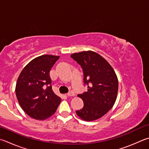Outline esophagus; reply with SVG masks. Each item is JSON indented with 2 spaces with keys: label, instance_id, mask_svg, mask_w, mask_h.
I'll list each match as a JSON object with an SVG mask.
<instances>
[{
  "label": "esophagus",
  "instance_id": "1",
  "mask_svg": "<svg viewBox=\"0 0 149 149\" xmlns=\"http://www.w3.org/2000/svg\"><path fill=\"white\" fill-rule=\"evenodd\" d=\"M67 94H68V96H75V93L73 91L69 92V93H68Z\"/></svg>",
  "mask_w": 149,
  "mask_h": 149
}]
</instances>
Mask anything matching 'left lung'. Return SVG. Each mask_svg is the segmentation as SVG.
Instances as JSON below:
<instances>
[{"instance_id": "obj_1", "label": "left lung", "mask_w": 149, "mask_h": 149, "mask_svg": "<svg viewBox=\"0 0 149 149\" xmlns=\"http://www.w3.org/2000/svg\"><path fill=\"white\" fill-rule=\"evenodd\" d=\"M71 57L82 67L84 82L88 85L87 92L77 95L83 100L84 106L75 113L85 121L99 119L111 109L117 100L118 81L115 70L104 57L93 51L72 53Z\"/></svg>"}]
</instances>
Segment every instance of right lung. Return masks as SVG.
<instances>
[{
    "mask_svg": "<svg viewBox=\"0 0 149 149\" xmlns=\"http://www.w3.org/2000/svg\"><path fill=\"white\" fill-rule=\"evenodd\" d=\"M60 56L43 55L29 62L19 75L15 94L21 107L30 117L45 120L61 102L51 88L49 72Z\"/></svg>",
    "mask_w": 149,
    "mask_h": 149,
    "instance_id": "obj_1",
    "label": "right lung"
}]
</instances>
